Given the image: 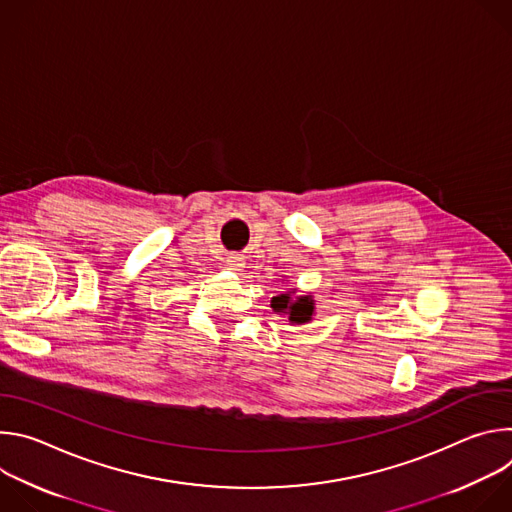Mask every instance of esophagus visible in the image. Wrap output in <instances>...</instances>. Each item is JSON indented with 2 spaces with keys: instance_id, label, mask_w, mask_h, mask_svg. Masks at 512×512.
<instances>
[{
  "instance_id": "esophagus-1",
  "label": "esophagus",
  "mask_w": 512,
  "mask_h": 512,
  "mask_svg": "<svg viewBox=\"0 0 512 512\" xmlns=\"http://www.w3.org/2000/svg\"><path fill=\"white\" fill-rule=\"evenodd\" d=\"M225 263H227V267H229V269H235V271H239V269L245 265L243 257H241V255H237V253H229V255H227V259H225Z\"/></svg>"
}]
</instances>
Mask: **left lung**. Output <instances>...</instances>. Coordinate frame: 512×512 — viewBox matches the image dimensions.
Segmentation results:
<instances>
[{
  "label": "left lung",
  "mask_w": 512,
  "mask_h": 512,
  "mask_svg": "<svg viewBox=\"0 0 512 512\" xmlns=\"http://www.w3.org/2000/svg\"><path fill=\"white\" fill-rule=\"evenodd\" d=\"M271 308L275 312H283L287 314L289 322H296V324H304L312 318L314 314V300L312 298H298L296 302H291L289 294H281L277 298H273Z\"/></svg>",
  "instance_id": "8db88e82"
}]
</instances>
